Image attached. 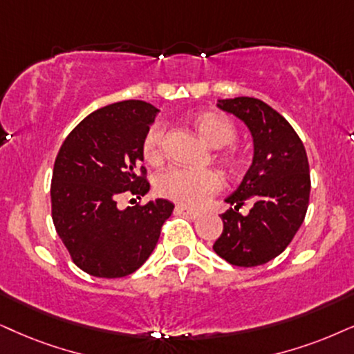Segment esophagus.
Instances as JSON below:
<instances>
[{"instance_id":"1","label":"esophagus","mask_w":354,"mask_h":354,"mask_svg":"<svg viewBox=\"0 0 354 354\" xmlns=\"http://www.w3.org/2000/svg\"><path fill=\"white\" fill-rule=\"evenodd\" d=\"M176 212L181 214V216H185L187 218H198L201 216V212L198 210H192V209H187V207H183V205H178L176 207Z\"/></svg>"}]
</instances>
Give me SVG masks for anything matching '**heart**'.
<instances>
[{
  "instance_id": "heart-1",
  "label": "heart",
  "mask_w": 354,
  "mask_h": 354,
  "mask_svg": "<svg viewBox=\"0 0 354 354\" xmlns=\"http://www.w3.org/2000/svg\"><path fill=\"white\" fill-rule=\"evenodd\" d=\"M192 127L199 133L205 144L214 149L230 145L236 138V125L234 120L216 111H204L191 118ZM165 125L156 122L147 131L142 144V153L150 165L163 162L165 156ZM218 158L230 171H239L243 167V156L235 147H227L218 151ZM156 191L163 198L171 199L174 203L186 207H199L210 196L222 187L221 174L214 169H187V168H169L156 178Z\"/></svg>"
}]
</instances>
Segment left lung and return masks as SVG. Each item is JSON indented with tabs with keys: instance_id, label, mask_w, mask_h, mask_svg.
Masks as SVG:
<instances>
[{
	"instance_id": "obj_1",
	"label": "left lung",
	"mask_w": 354,
	"mask_h": 354,
	"mask_svg": "<svg viewBox=\"0 0 354 354\" xmlns=\"http://www.w3.org/2000/svg\"><path fill=\"white\" fill-rule=\"evenodd\" d=\"M225 113L243 120L253 137V162L222 214L223 232L214 252L234 266L265 265L281 254L297 234L308 207L310 169L302 140L288 120L266 102L240 96L218 100ZM248 198V216L238 209Z\"/></svg>"
}]
</instances>
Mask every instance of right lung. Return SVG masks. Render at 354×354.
I'll return each instance as SVG.
<instances>
[{"label":"right lung","mask_w":354,"mask_h":354,"mask_svg":"<svg viewBox=\"0 0 354 354\" xmlns=\"http://www.w3.org/2000/svg\"><path fill=\"white\" fill-rule=\"evenodd\" d=\"M158 109L122 101L86 115L68 133L53 165L52 221L80 270L122 277L150 257L174 204L155 199L120 210L119 199L150 189L142 144Z\"/></svg>","instance_id":"right-lung-1"}]
</instances>
